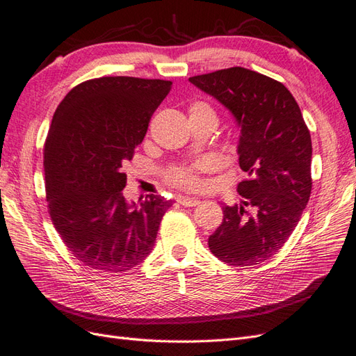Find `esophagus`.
<instances>
[{"mask_svg": "<svg viewBox=\"0 0 356 356\" xmlns=\"http://www.w3.org/2000/svg\"><path fill=\"white\" fill-rule=\"evenodd\" d=\"M177 202L184 207H195L200 204V200L189 198V197H177Z\"/></svg>", "mask_w": 356, "mask_h": 356, "instance_id": "34e87169", "label": "esophagus"}]
</instances>
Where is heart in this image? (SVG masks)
<instances>
[{
  "mask_svg": "<svg viewBox=\"0 0 356 356\" xmlns=\"http://www.w3.org/2000/svg\"><path fill=\"white\" fill-rule=\"evenodd\" d=\"M206 113L215 116V110L206 103V101H194L189 107V115ZM213 170V162L210 159H198L191 162V164L172 165L165 171L167 184L184 189V191H200L204 186V177L202 175Z\"/></svg>",
  "mask_w": 356,
  "mask_h": 356,
  "instance_id": "heart-1",
  "label": "heart"
}]
</instances>
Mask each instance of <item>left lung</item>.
I'll return each mask as SVG.
<instances>
[{
	"label": "left lung",
	"mask_w": 356,
	"mask_h": 356,
	"mask_svg": "<svg viewBox=\"0 0 356 356\" xmlns=\"http://www.w3.org/2000/svg\"><path fill=\"white\" fill-rule=\"evenodd\" d=\"M234 115L240 127L238 164L246 171L241 204L223 206L209 248L234 267L257 266L282 249L312 192V138L288 88L268 76L231 67L189 77Z\"/></svg>",
	"instance_id": "8db88e82"
}]
</instances>
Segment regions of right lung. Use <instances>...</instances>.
<instances>
[{"label": "right lung", "mask_w": 356, "mask_h": 356, "mask_svg": "<svg viewBox=\"0 0 356 356\" xmlns=\"http://www.w3.org/2000/svg\"><path fill=\"white\" fill-rule=\"evenodd\" d=\"M170 80L99 77L60 101L44 143L46 200L67 249L86 267L122 273L154 249L171 201L146 195L128 204L122 170L143 141Z\"/></svg>", "instance_id": "add662e5"}]
</instances>
